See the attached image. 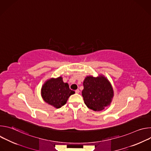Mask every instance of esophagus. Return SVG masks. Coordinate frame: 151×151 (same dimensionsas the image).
Returning a JSON list of instances; mask_svg holds the SVG:
<instances>
[{
    "label": "esophagus",
    "mask_w": 151,
    "mask_h": 151,
    "mask_svg": "<svg viewBox=\"0 0 151 151\" xmlns=\"http://www.w3.org/2000/svg\"><path fill=\"white\" fill-rule=\"evenodd\" d=\"M79 92H80V91H79V89H77L76 90H75V93H76V94L79 93Z\"/></svg>",
    "instance_id": "34e87169"
}]
</instances>
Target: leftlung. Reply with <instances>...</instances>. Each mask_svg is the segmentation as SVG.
<instances>
[{
	"mask_svg": "<svg viewBox=\"0 0 151 151\" xmlns=\"http://www.w3.org/2000/svg\"><path fill=\"white\" fill-rule=\"evenodd\" d=\"M82 95L89 109L100 111L109 105L114 97V90L109 81L103 75L94 78L87 76L83 82Z\"/></svg>",
	"mask_w": 151,
	"mask_h": 151,
	"instance_id": "obj_1",
	"label": "left lung"
}]
</instances>
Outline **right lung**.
<instances>
[{"label":"right lung","instance_id":"add662e5","mask_svg":"<svg viewBox=\"0 0 151 151\" xmlns=\"http://www.w3.org/2000/svg\"><path fill=\"white\" fill-rule=\"evenodd\" d=\"M75 93L74 91L70 90L68 83L63 81L61 76L47 81L41 89L44 100L57 109L65 104L69 97Z\"/></svg>","mask_w":151,"mask_h":151}]
</instances>
